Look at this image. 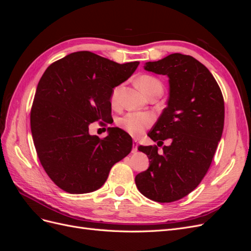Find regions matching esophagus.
Wrapping results in <instances>:
<instances>
[{
  "mask_svg": "<svg viewBox=\"0 0 251 251\" xmlns=\"http://www.w3.org/2000/svg\"><path fill=\"white\" fill-rule=\"evenodd\" d=\"M137 147H138V142H137V140L134 139V141H133V150H132V153L133 154H135L136 151H137Z\"/></svg>",
  "mask_w": 251,
  "mask_h": 251,
  "instance_id": "1",
  "label": "esophagus"
}]
</instances>
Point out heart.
Masks as SVG:
<instances>
[{"instance_id":"heart-1","label":"heart","mask_w":251,"mask_h":251,"mask_svg":"<svg viewBox=\"0 0 251 251\" xmlns=\"http://www.w3.org/2000/svg\"><path fill=\"white\" fill-rule=\"evenodd\" d=\"M156 83H160L157 78L151 76V75H142L138 79V86L143 91L144 93L151 87L156 85ZM121 89V85L116 86L112 90L111 93V102L112 104H116L118 102L119 92ZM154 117L151 115L150 113H143V112H128L123 117H120L117 120V125L124 128L126 132L131 134L132 136H140L143 132L150 127L153 124Z\"/></svg>"}]
</instances>
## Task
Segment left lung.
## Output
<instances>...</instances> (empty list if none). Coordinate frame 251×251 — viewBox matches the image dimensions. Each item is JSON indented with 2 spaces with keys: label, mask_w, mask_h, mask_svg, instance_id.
Here are the masks:
<instances>
[{
  "label": "left lung",
  "mask_w": 251,
  "mask_h": 251,
  "mask_svg": "<svg viewBox=\"0 0 251 251\" xmlns=\"http://www.w3.org/2000/svg\"><path fill=\"white\" fill-rule=\"evenodd\" d=\"M147 71L168 75V105L148 135L157 146L138 150L150 166L135 177L147 198L170 203L187 196L206 175L222 137L224 100L209 70L191 55L173 53L144 65ZM168 140L170 143L163 146ZM163 146V153L157 147Z\"/></svg>",
  "instance_id": "8db88e82"
}]
</instances>
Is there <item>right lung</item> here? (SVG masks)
<instances>
[{
    "label": "right lung",
    "instance_id": "add662e5",
    "mask_svg": "<svg viewBox=\"0 0 251 251\" xmlns=\"http://www.w3.org/2000/svg\"><path fill=\"white\" fill-rule=\"evenodd\" d=\"M139 63L120 65L90 51L51 64L41 77L30 112L34 147L50 179L69 194L101 187L112 166L130 154L133 141L112 127L102 139L89 134L94 121L111 113L112 90Z\"/></svg>",
    "mask_w": 251,
    "mask_h": 251
}]
</instances>
